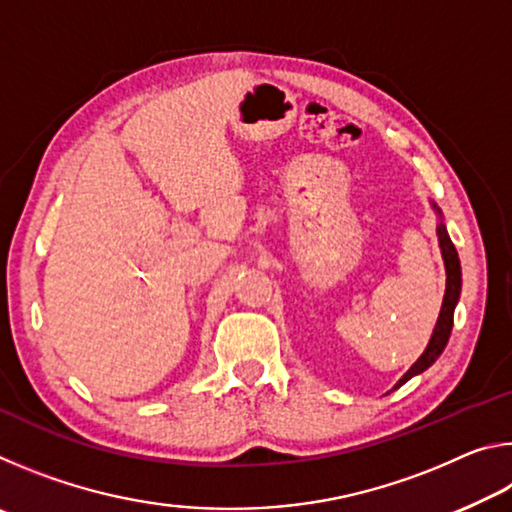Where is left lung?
I'll return each mask as SVG.
<instances>
[{"instance_id":"1","label":"left lung","mask_w":512,"mask_h":512,"mask_svg":"<svg viewBox=\"0 0 512 512\" xmlns=\"http://www.w3.org/2000/svg\"><path fill=\"white\" fill-rule=\"evenodd\" d=\"M438 241H440V250H443V259H445V268H447V289H445V300H443V309H440L436 329H433L431 341L424 350L422 357L413 363L409 372L397 381V386H402L409 381L413 375H420V372L427 370L433 361H436L440 354H443L445 345L449 341V334H452V325H454V307L458 302V296H461V262H458V253L449 239L445 225H438ZM395 386V388H397Z\"/></svg>"}]
</instances>
